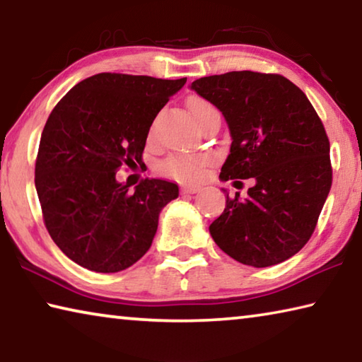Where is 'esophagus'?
<instances>
[{
  "label": "esophagus",
  "mask_w": 362,
  "mask_h": 362,
  "mask_svg": "<svg viewBox=\"0 0 362 362\" xmlns=\"http://www.w3.org/2000/svg\"><path fill=\"white\" fill-rule=\"evenodd\" d=\"M199 192H201V187H198V185H187L182 188V193H185V194H194Z\"/></svg>",
  "instance_id": "esophagus-1"
}]
</instances>
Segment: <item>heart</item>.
Here are the masks:
<instances>
[{"instance_id":"obj_1","label":"heart","mask_w":362,"mask_h":362,"mask_svg":"<svg viewBox=\"0 0 362 362\" xmlns=\"http://www.w3.org/2000/svg\"><path fill=\"white\" fill-rule=\"evenodd\" d=\"M189 110L194 116L196 122L199 121L201 116L206 112H211V110H216L211 102L204 99H193L189 102ZM211 161V158L203 153H198V155H183V153H175V155H169L164 158L161 163L158 164V170L163 175L170 177L174 180L180 182H189L196 180L203 173V168L207 163Z\"/></svg>"}]
</instances>
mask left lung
<instances>
[{
    "label": "left lung",
    "mask_w": 362,
    "mask_h": 362,
    "mask_svg": "<svg viewBox=\"0 0 362 362\" xmlns=\"http://www.w3.org/2000/svg\"><path fill=\"white\" fill-rule=\"evenodd\" d=\"M192 89L228 122L233 142L220 179L254 182L244 199L223 189L226 207L209 226L212 240L255 268L291 259L313 235L332 185L321 118L303 90L276 73L228 71L196 79Z\"/></svg>",
    "instance_id": "obj_1"
}]
</instances>
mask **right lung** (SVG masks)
Returning <instances> with one entry per match:
<instances>
[{
  "label": "right lung",
  "instance_id": "add662e5",
  "mask_svg": "<svg viewBox=\"0 0 362 362\" xmlns=\"http://www.w3.org/2000/svg\"><path fill=\"white\" fill-rule=\"evenodd\" d=\"M187 78L99 73L69 90L49 115L35 164L42 220L59 249L83 268L116 273L150 249L173 182L116 180L142 161L150 126Z\"/></svg>",
  "mask_w": 362,
  "mask_h": 362
}]
</instances>
